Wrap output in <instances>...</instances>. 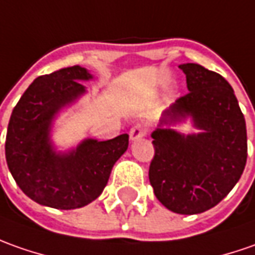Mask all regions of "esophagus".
<instances>
[{"mask_svg": "<svg viewBox=\"0 0 255 255\" xmlns=\"http://www.w3.org/2000/svg\"><path fill=\"white\" fill-rule=\"evenodd\" d=\"M147 134V129H146V126H143V125H136V126H133L129 131V136H130L131 140H137L140 137H144Z\"/></svg>", "mask_w": 255, "mask_h": 255, "instance_id": "1", "label": "esophagus"}]
</instances>
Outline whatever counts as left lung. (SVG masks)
<instances>
[{"instance_id":"1","label":"left lung","mask_w":255,"mask_h":255,"mask_svg":"<svg viewBox=\"0 0 255 255\" xmlns=\"http://www.w3.org/2000/svg\"><path fill=\"white\" fill-rule=\"evenodd\" d=\"M188 94L164 112L151 133L154 157L148 179L170 211L196 215L216 206L240 179L247 161L246 121L223 77L195 63L181 64ZM191 117L199 133L164 128Z\"/></svg>"}]
</instances>
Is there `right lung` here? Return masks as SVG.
I'll return each instance as SVG.
<instances>
[{"label":"right lung","mask_w":255,"mask_h":255,"mask_svg":"<svg viewBox=\"0 0 255 255\" xmlns=\"http://www.w3.org/2000/svg\"><path fill=\"white\" fill-rule=\"evenodd\" d=\"M92 76L80 66L36 78L12 111L5 158L18 187L32 201L54 209H77L95 201L114 164L129 146V134L98 141L85 139L68 153H56L53 119L85 92Z\"/></svg>","instance_id":"1"}]
</instances>
